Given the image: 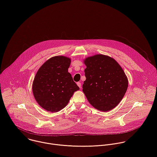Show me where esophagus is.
Segmentation results:
<instances>
[{
	"label": "esophagus",
	"mask_w": 157,
	"mask_h": 157,
	"mask_svg": "<svg viewBox=\"0 0 157 157\" xmlns=\"http://www.w3.org/2000/svg\"><path fill=\"white\" fill-rule=\"evenodd\" d=\"M77 85H78L80 88H81V82H77Z\"/></svg>",
	"instance_id": "1"
}]
</instances>
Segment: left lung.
<instances>
[{"label":"left lung","instance_id":"left-lung-1","mask_svg":"<svg viewBox=\"0 0 157 157\" xmlns=\"http://www.w3.org/2000/svg\"><path fill=\"white\" fill-rule=\"evenodd\" d=\"M86 80L82 91L94 108L107 112L116 107L124 98L128 79L113 58L96 55L84 59Z\"/></svg>","mask_w":157,"mask_h":157}]
</instances>
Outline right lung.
I'll list each match as a JSON object with an SVG mask.
<instances>
[{"instance_id": "right-lung-1", "label": "right lung", "mask_w": 157, "mask_h": 157, "mask_svg": "<svg viewBox=\"0 0 157 157\" xmlns=\"http://www.w3.org/2000/svg\"><path fill=\"white\" fill-rule=\"evenodd\" d=\"M70 58L56 56L44 63L37 71L32 85L34 98L44 109L56 113L68 104L79 89L68 73Z\"/></svg>"}]
</instances>
